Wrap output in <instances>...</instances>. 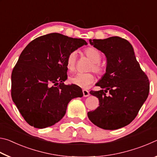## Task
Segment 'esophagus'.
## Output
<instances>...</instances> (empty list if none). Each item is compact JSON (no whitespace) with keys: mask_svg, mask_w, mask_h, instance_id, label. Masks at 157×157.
Listing matches in <instances>:
<instances>
[{"mask_svg":"<svg viewBox=\"0 0 157 157\" xmlns=\"http://www.w3.org/2000/svg\"><path fill=\"white\" fill-rule=\"evenodd\" d=\"M82 92H83L84 97H88V96H89L90 94H89V91H87V90H86V89H83V90H82Z\"/></svg>","mask_w":157,"mask_h":157,"instance_id":"obj_1","label":"esophagus"}]
</instances>
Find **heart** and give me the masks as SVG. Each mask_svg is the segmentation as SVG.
<instances>
[{
  "label": "heart",
  "mask_w": 157,
  "mask_h": 157,
  "mask_svg": "<svg viewBox=\"0 0 157 157\" xmlns=\"http://www.w3.org/2000/svg\"><path fill=\"white\" fill-rule=\"evenodd\" d=\"M84 54L88 57L92 61V65L90 67V70L94 71L98 75L102 74L103 69L99 63L101 61V54L96 48L94 47L87 48L84 50ZM77 61V53L75 52H71L68 54L67 58H66V65L68 70L73 71L76 66ZM94 76L93 74L82 73H78L71 76L70 78V82L71 83L77 85L81 88H87L94 81Z\"/></svg>",
  "instance_id": "b5f03b06"
}]
</instances>
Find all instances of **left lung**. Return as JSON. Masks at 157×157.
Here are the masks:
<instances>
[{
    "label": "left lung",
    "mask_w": 157,
    "mask_h": 157,
    "mask_svg": "<svg viewBox=\"0 0 157 157\" xmlns=\"http://www.w3.org/2000/svg\"><path fill=\"white\" fill-rule=\"evenodd\" d=\"M89 43L104 53L107 63L105 74L96 84L102 89L90 92L98 98L100 106L87 115L100 128H121L136 118L147 98L149 79L137 62L132 46L126 39L111 36L89 39Z\"/></svg>",
    "instance_id": "8db88e82"
}]
</instances>
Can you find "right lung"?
I'll return each instance as SVG.
<instances>
[{"label":"right lung","instance_id":"add662e5","mask_svg":"<svg viewBox=\"0 0 157 157\" xmlns=\"http://www.w3.org/2000/svg\"><path fill=\"white\" fill-rule=\"evenodd\" d=\"M87 43L59 33L32 41L21 53L12 73L11 95L25 121L43 129L64 116L67 105L83 96L81 88L65 85L68 54Z\"/></svg>","mask_w":157,"mask_h":157}]
</instances>
